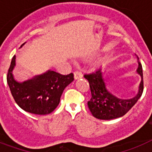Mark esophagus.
Wrapping results in <instances>:
<instances>
[{
	"instance_id": "34e87169",
	"label": "esophagus",
	"mask_w": 152,
	"mask_h": 152,
	"mask_svg": "<svg viewBox=\"0 0 152 152\" xmlns=\"http://www.w3.org/2000/svg\"><path fill=\"white\" fill-rule=\"evenodd\" d=\"M82 72H80V71H75L74 72V78L75 80H78V79L82 78Z\"/></svg>"
}]
</instances>
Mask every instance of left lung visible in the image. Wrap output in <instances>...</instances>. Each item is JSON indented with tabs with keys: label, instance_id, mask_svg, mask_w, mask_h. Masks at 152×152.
<instances>
[{
	"label": "left lung",
	"instance_id": "8db88e82",
	"mask_svg": "<svg viewBox=\"0 0 152 152\" xmlns=\"http://www.w3.org/2000/svg\"><path fill=\"white\" fill-rule=\"evenodd\" d=\"M137 58L138 64L137 72L141 76V81L137 94L132 99H120L110 92L102 66L94 72L84 75V77L89 82L91 90V99L88 101L87 105L94 117L100 120L116 119L126 114L137 103L144 90L142 66L137 56Z\"/></svg>",
	"mask_w": 152,
	"mask_h": 152
}]
</instances>
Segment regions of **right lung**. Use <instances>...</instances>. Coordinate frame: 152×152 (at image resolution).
<instances>
[{
	"instance_id": "right-lung-1",
	"label": "right lung",
	"mask_w": 152,
	"mask_h": 152,
	"mask_svg": "<svg viewBox=\"0 0 152 152\" xmlns=\"http://www.w3.org/2000/svg\"><path fill=\"white\" fill-rule=\"evenodd\" d=\"M15 59L16 56H14L7 72V82L16 104L22 110L34 114L45 115L52 113L58 107L65 88L73 81V74L61 75L48 70L19 83L13 75Z\"/></svg>"
}]
</instances>
